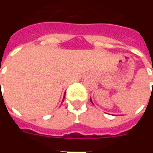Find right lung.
Returning <instances> with one entry per match:
<instances>
[{
    "instance_id": "obj_1",
    "label": "right lung",
    "mask_w": 153,
    "mask_h": 153,
    "mask_svg": "<svg viewBox=\"0 0 153 153\" xmlns=\"http://www.w3.org/2000/svg\"><path fill=\"white\" fill-rule=\"evenodd\" d=\"M64 98H65V97H64Z\"/></svg>"
}]
</instances>
